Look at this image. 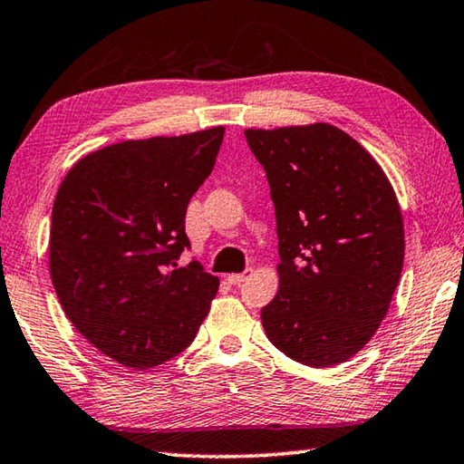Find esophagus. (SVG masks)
Here are the masks:
<instances>
[{"instance_id": "obj_1", "label": "esophagus", "mask_w": 464, "mask_h": 464, "mask_svg": "<svg viewBox=\"0 0 464 464\" xmlns=\"http://www.w3.org/2000/svg\"><path fill=\"white\" fill-rule=\"evenodd\" d=\"M252 275V268H246L244 273H238V275H228V283L230 285H240L246 281V278Z\"/></svg>"}]
</instances>
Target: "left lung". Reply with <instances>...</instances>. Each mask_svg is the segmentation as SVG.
I'll return each instance as SVG.
<instances>
[{
    "instance_id": "8db88e82",
    "label": "left lung",
    "mask_w": 464,
    "mask_h": 464,
    "mask_svg": "<svg viewBox=\"0 0 464 464\" xmlns=\"http://www.w3.org/2000/svg\"><path fill=\"white\" fill-rule=\"evenodd\" d=\"M266 171L278 234V293L262 307L276 349L311 368L347 362L378 331L404 265L394 188L329 123L244 130Z\"/></svg>"
}]
</instances>
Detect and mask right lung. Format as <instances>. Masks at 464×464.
Wrapping results in <instances>:
<instances>
[{"label": "right lung", "instance_id": "add662e5", "mask_svg": "<svg viewBox=\"0 0 464 464\" xmlns=\"http://www.w3.org/2000/svg\"><path fill=\"white\" fill-rule=\"evenodd\" d=\"M224 127L123 141L84 155L52 208L50 276L78 334L150 370L194 341L218 293L189 248L186 209L212 173Z\"/></svg>", "mask_w": 464, "mask_h": 464}]
</instances>
